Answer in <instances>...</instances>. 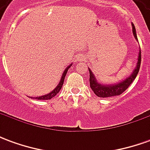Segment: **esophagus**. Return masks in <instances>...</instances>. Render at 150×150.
<instances>
[{
	"label": "esophagus",
	"instance_id": "esophagus-1",
	"mask_svg": "<svg viewBox=\"0 0 150 150\" xmlns=\"http://www.w3.org/2000/svg\"><path fill=\"white\" fill-rule=\"evenodd\" d=\"M76 59H77L78 61H80V62H81V61H83V60H84L85 57L83 54H79L78 55L76 56Z\"/></svg>",
	"mask_w": 150,
	"mask_h": 150
}]
</instances>
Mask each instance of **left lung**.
I'll return each mask as SVG.
<instances>
[{
	"mask_svg": "<svg viewBox=\"0 0 150 150\" xmlns=\"http://www.w3.org/2000/svg\"><path fill=\"white\" fill-rule=\"evenodd\" d=\"M132 33L133 35L137 40V34H136V29L134 25L132 24ZM141 61H142V54H141V50H139L138 58H137V62L136 67L132 72V74L129 75L128 78L124 79L122 81L117 83H114V84H101L100 83L98 80L95 77L94 74L91 72V69L88 68L89 70V73H90V87L92 89V91H94V93L99 97L106 98V97H111V96H120L122 94L124 91H125L127 88H129L130 84L132 83V81L134 80L137 77V75L138 74L139 70H140V67H141Z\"/></svg>",
	"mask_w": 150,
	"mask_h": 150,
	"instance_id": "8db88e82",
	"label": "left lung"
}]
</instances>
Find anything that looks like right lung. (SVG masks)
I'll return each mask as SVG.
<instances>
[{
	"label": "right lung",
	"mask_w": 150,
	"mask_h": 150,
	"mask_svg": "<svg viewBox=\"0 0 150 150\" xmlns=\"http://www.w3.org/2000/svg\"><path fill=\"white\" fill-rule=\"evenodd\" d=\"M72 64L71 65H69L67 68L64 70V72L62 73V77H61V79H60V81H59V84L57 85V87H56L52 91H50V93L46 95H44V96H38V97H35L34 99H36V100H50L51 98L54 97L56 95L58 94L59 92V91L61 90V88L62 87V84H63V82H64V79H65V76L67 75V73L68 71V69L71 67ZM32 98V97H30Z\"/></svg>",
	"instance_id": "add662e5"
}]
</instances>
